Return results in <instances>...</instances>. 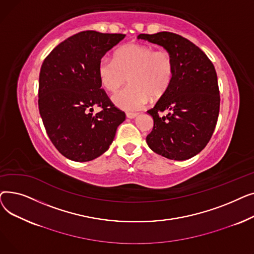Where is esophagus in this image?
<instances>
[{"instance_id":"1","label":"esophagus","mask_w":254,"mask_h":254,"mask_svg":"<svg viewBox=\"0 0 254 254\" xmlns=\"http://www.w3.org/2000/svg\"><path fill=\"white\" fill-rule=\"evenodd\" d=\"M137 116H138V113H132V112H127V118H130V119L136 118Z\"/></svg>"}]
</instances>
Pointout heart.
I'll use <instances>...</instances> for the list:
<instances>
[{
  "instance_id": "1",
  "label": "heart",
  "mask_w": 254,
  "mask_h": 254,
  "mask_svg": "<svg viewBox=\"0 0 254 254\" xmlns=\"http://www.w3.org/2000/svg\"><path fill=\"white\" fill-rule=\"evenodd\" d=\"M174 71V59L168 49L144 43L120 47L114 59L104 57L98 65L100 81L108 91H116L128 79L129 84L112 96V102L124 110L141 109L150 98L162 99Z\"/></svg>"
}]
</instances>
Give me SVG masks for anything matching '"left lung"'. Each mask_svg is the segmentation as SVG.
Returning a JSON list of instances; mask_svg holds the SVG:
<instances>
[{"mask_svg":"<svg viewBox=\"0 0 254 254\" xmlns=\"http://www.w3.org/2000/svg\"><path fill=\"white\" fill-rule=\"evenodd\" d=\"M138 39L168 49L175 64L166 95L147 111L153 128L146 142L159 155L185 161L206 147L217 124L220 96L215 68L203 50L180 35L161 32L140 34ZM164 111L168 114L159 116Z\"/></svg>","mask_w":254,"mask_h":254,"instance_id":"1","label":"left lung"}]
</instances>
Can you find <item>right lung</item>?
Here are the masks:
<instances>
[{"label":"right lung","instance_id":"add662e5","mask_svg":"<svg viewBox=\"0 0 254 254\" xmlns=\"http://www.w3.org/2000/svg\"><path fill=\"white\" fill-rule=\"evenodd\" d=\"M126 35L84 31L59 44L39 76V112L56 148L74 162H89L109 149L126 113L113 105L98 74L102 58ZM101 111L92 113L93 107Z\"/></svg>","mask_w":254,"mask_h":254}]
</instances>
